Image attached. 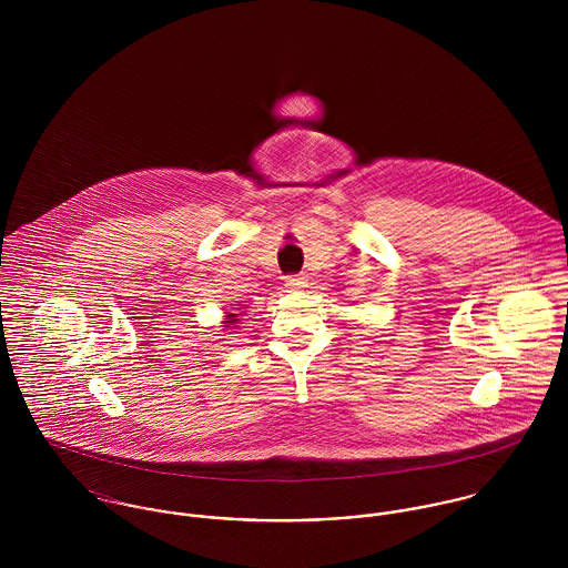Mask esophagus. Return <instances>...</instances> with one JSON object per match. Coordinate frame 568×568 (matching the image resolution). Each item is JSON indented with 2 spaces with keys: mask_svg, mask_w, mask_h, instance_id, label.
<instances>
[{
  "mask_svg": "<svg viewBox=\"0 0 568 568\" xmlns=\"http://www.w3.org/2000/svg\"><path fill=\"white\" fill-rule=\"evenodd\" d=\"M304 286H306V277H304V275H288V277H286V288L300 291V288H304Z\"/></svg>",
  "mask_w": 568,
  "mask_h": 568,
  "instance_id": "esophagus-1",
  "label": "esophagus"
}]
</instances>
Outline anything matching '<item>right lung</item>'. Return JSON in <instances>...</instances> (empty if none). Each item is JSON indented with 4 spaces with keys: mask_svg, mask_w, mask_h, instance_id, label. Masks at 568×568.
I'll list each match as a JSON object with an SVG mask.
<instances>
[{
    "mask_svg": "<svg viewBox=\"0 0 568 568\" xmlns=\"http://www.w3.org/2000/svg\"><path fill=\"white\" fill-rule=\"evenodd\" d=\"M230 320H232V322H227L230 325H234L236 322H239V320H236V315H230Z\"/></svg>",
    "mask_w": 568,
    "mask_h": 568,
    "instance_id": "add662e5",
    "label": "right lung"
}]
</instances>
